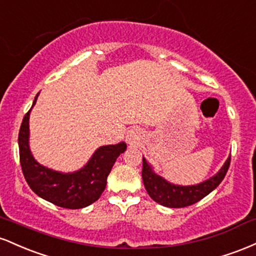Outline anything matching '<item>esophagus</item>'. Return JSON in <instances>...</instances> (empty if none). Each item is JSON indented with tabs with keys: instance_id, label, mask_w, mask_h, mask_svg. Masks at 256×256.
<instances>
[{
	"instance_id": "esophagus-1",
	"label": "esophagus",
	"mask_w": 256,
	"mask_h": 256,
	"mask_svg": "<svg viewBox=\"0 0 256 256\" xmlns=\"http://www.w3.org/2000/svg\"><path fill=\"white\" fill-rule=\"evenodd\" d=\"M140 131L138 128H131L130 131L128 132V136H126V140H128V143H136L137 140H140Z\"/></svg>"
}]
</instances>
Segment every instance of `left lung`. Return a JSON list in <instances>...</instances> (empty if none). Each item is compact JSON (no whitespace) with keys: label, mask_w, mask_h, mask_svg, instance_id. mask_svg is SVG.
<instances>
[{"label":"left lung","mask_w":256,"mask_h":256,"mask_svg":"<svg viewBox=\"0 0 256 256\" xmlns=\"http://www.w3.org/2000/svg\"><path fill=\"white\" fill-rule=\"evenodd\" d=\"M231 162V155L228 156L222 170L208 180L200 183L198 185H190V186H180L168 183L160 176L152 172V167L146 164V158H143V170L142 178L144 183L146 192L149 196L158 204L170 208H183L192 206L200 200H202L208 194L212 192L224 179L226 172Z\"/></svg>","instance_id":"1"}]
</instances>
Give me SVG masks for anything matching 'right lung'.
I'll use <instances>...</instances> for the list:
<instances>
[{
    "label": "right lung",
    "instance_id": "obj_1",
    "mask_svg": "<svg viewBox=\"0 0 256 256\" xmlns=\"http://www.w3.org/2000/svg\"><path fill=\"white\" fill-rule=\"evenodd\" d=\"M37 96L34 98V107ZM31 110L25 114L20 126L19 156L22 174L32 192L52 204L68 210H79L98 201L104 192L107 177L116 158L125 152L124 142L114 146H100L89 162L80 171L60 173L37 162L28 146V118Z\"/></svg>",
    "mask_w": 256,
    "mask_h": 256
}]
</instances>
